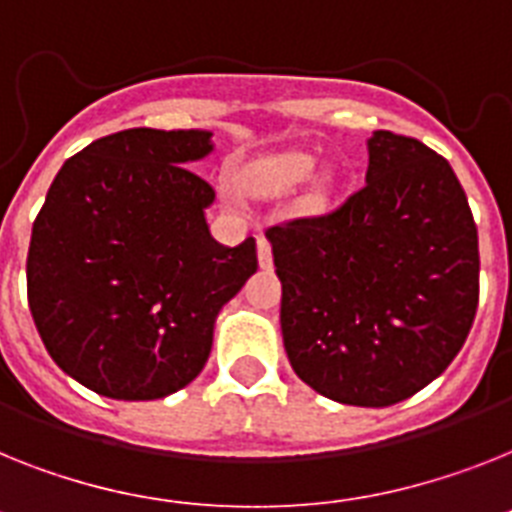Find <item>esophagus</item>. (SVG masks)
I'll return each mask as SVG.
<instances>
[{
	"mask_svg": "<svg viewBox=\"0 0 512 512\" xmlns=\"http://www.w3.org/2000/svg\"><path fill=\"white\" fill-rule=\"evenodd\" d=\"M257 263H260V268H270L273 265V252H270V242L265 236L257 239Z\"/></svg>",
	"mask_w": 512,
	"mask_h": 512,
	"instance_id": "obj_1",
	"label": "esophagus"
}]
</instances>
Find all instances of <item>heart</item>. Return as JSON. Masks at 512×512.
I'll return each instance as SVG.
<instances>
[{"instance_id":"b5f03b06","label":"heart","mask_w":512,"mask_h":512,"mask_svg":"<svg viewBox=\"0 0 512 512\" xmlns=\"http://www.w3.org/2000/svg\"><path fill=\"white\" fill-rule=\"evenodd\" d=\"M317 158L309 153H281V156H270L263 161H255L247 166L242 174V187L255 197H281L302 187L309 176L315 174ZM330 192V176L317 179L312 200L325 203Z\"/></svg>"}]
</instances>
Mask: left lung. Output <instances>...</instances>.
<instances>
[{
    "label": "left lung",
    "mask_w": 512,
    "mask_h": 512,
    "mask_svg": "<svg viewBox=\"0 0 512 512\" xmlns=\"http://www.w3.org/2000/svg\"><path fill=\"white\" fill-rule=\"evenodd\" d=\"M362 190L325 216L265 231L289 362L312 390L382 409L440 377L479 304V236L458 176L388 130Z\"/></svg>",
    "instance_id": "obj_1"
}]
</instances>
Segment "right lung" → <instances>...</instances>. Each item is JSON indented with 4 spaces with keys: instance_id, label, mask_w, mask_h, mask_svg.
<instances>
[{
    "instance_id": "1",
    "label": "right lung",
    "mask_w": 512,
    "mask_h": 512,
    "mask_svg": "<svg viewBox=\"0 0 512 512\" xmlns=\"http://www.w3.org/2000/svg\"><path fill=\"white\" fill-rule=\"evenodd\" d=\"M210 137L114 132L51 182L30 236V315L59 369L93 393L156 401L190 385L218 312L257 270L252 236H210L216 192L187 169L213 153Z\"/></svg>"
}]
</instances>
